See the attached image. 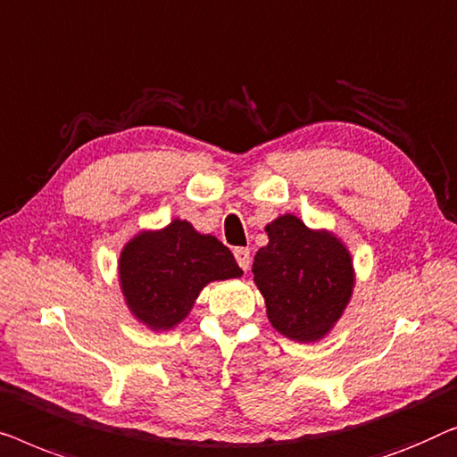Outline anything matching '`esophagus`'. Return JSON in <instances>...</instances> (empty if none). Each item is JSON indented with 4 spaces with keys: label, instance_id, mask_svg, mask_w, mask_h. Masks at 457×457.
Segmentation results:
<instances>
[{
    "label": "esophagus",
    "instance_id": "34e87169",
    "mask_svg": "<svg viewBox=\"0 0 457 457\" xmlns=\"http://www.w3.org/2000/svg\"><path fill=\"white\" fill-rule=\"evenodd\" d=\"M234 256H236L237 265H240L244 271H248V267H250V250L248 248H236L234 250Z\"/></svg>",
    "mask_w": 457,
    "mask_h": 457
}]
</instances>
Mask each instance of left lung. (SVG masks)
<instances>
[{
  "instance_id": "8db88e82",
  "label": "left lung",
  "mask_w": 457,
  "mask_h": 457,
  "mask_svg": "<svg viewBox=\"0 0 457 457\" xmlns=\"http://www.w3.org/2000/svg\"><path fill=\"white\" fill-rule=\"evenodd\" d=\"M269 244L254 256V284L281 336L317 342L342 317L354 287L350 253L336 236L281 215L265 228Z\"/></svg>"
}]
</instances>
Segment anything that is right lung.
I'll return each mask as SVG.
<instances>
[{"label": "right lung", "mask_w": 457, "mask_h": 457, "mask_svg": "<svg viewBox=\"0 0 457 457\" xmlns=\"http://www.w3.org/2000/svg\"><path fill=\"white\" fill-rule=\"evenodd\" d=\"M240 275L228 246L179 220L159 231H143L120 254V284L128 308L151 329L178 325L209 281Z\"/></svg>", "instance_id": "obj_1"}]
</instances>
